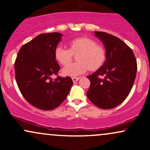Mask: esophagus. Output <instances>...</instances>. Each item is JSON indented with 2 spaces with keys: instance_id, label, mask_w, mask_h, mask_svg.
<instances>
[{
  "instance_id": "obj_1",
  "label": "esophagus",
  "mask_w": 150,
  "mask_h": 150,
  "mask_svg": "<svg viewBox=\"0 0 150 150\" xmlns=\"http://www.w3.org/2000/svg\"><path fill=\"white\" fill-rule=\"evenodd\" d=\"M72 80H73V82H76L77 81H78L79 80H80V77H72Z\"/></svg>"
}]
</instances>
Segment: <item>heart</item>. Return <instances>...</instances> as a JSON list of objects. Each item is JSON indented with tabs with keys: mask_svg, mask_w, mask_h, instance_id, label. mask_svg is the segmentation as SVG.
Masks as SVG:
<instances>
[{
	"mask_svg": "<svg viewBox=\"0 0 150 150\" xmlns=\"http://www.w3.org/2000/svg\"><path fill=\"white\" fill-rule=\"evenodd\" d=\"M70 49L58 46L55 49V58L63 65L71 62L73 55H77L78 62L67 65L63 69L66 76L75 77L85 73L87 70H96L104 64L106 60V51L97 44L94 39L88 37H79L69 42Z\"/></svg>",
	"mask_w": 150,
	"mask_h": 150,
	"instance_id": "obj_1",
	"label": "heart"
}]
</instances>
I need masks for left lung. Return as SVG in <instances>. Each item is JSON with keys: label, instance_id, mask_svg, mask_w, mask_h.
Instances as JSON below:
<instances>
[{"label": "left lung", "instance_id": "8db88e82", "mask_svg": "<svg viewBox=\"0 0 150 150\" xmlns=\"http://www.w3.org/2000/svg\"><path fill=\"white\" fill-rule=\"evenodd\" d=\"M106 49V60L90 80L88 99L97 107L110 109L121 104L130 94L137 73L133 51L119 38L103 32H94ZM101 76H104L101 79Z\"/></svg>", "mask_w": 150, "mask_h": 150}]
</instances>
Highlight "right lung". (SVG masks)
Listing matches in <instances>:
<instances>
[{
    "instance_id": "add662e5",
    "label": "right lung",
    "mask_w": 150,
    "mask_h": 150,
    "mask_svg": "<svg viewBox=\"0 0 150 150\" xmlns=\"http://www.w3.org/2000/svg\"><path fill=\"white\" fill-rule=\"evenodd\" d=\"M58 32L44 33L20 48L15 62V80L24 98L34 107L50 111L66 99L73 82L70 77L58 76L60 65L55 49L61 40Z\"/></svg>"
}]
</instances>
